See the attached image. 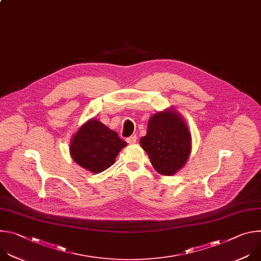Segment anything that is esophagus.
<instances>
[{
  "label": "esophagus",
  "mask_w": 261,
  "mask_h": 261,
  "mask_svg": "<svg viewBox=\"0 0 261 261\" xmlns=\"http://www.w3.org/2000/svg\"><path fill=\"white\" fill-rule=\"evenodd\" d=\"M136 140H137V137H136L135 135L130 136V137H128V138H127V142H128V143H130V144H134V143L136 142Z\"/></svg>",
  "instance_id": "34e87169"
}]
</instances>
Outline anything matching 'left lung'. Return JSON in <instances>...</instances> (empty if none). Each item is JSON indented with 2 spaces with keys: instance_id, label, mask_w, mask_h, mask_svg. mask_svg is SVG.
Here are the masks:
<instances>
[{
  "instance_id": "8db88e82",
  "label": "left lung",
  "mask_w": 261,
  "mask_h": 261,
  "mask_svg": "<svg viewBox=\"0 0 261 261\" xmlns=\"http://www.w3.org/2000/svg\"><path fill=\"white\" fill-rule=\"evenodd\" d=\"M140 145L153 167L162 175H172L187 162L191 153V134L180 115L170 108L154 115L147 123Z\"/></svg>"
}]
</instances>
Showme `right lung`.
<instances>
[{
	"instance_id": "right-lung-1",
	"label": "right lung",
	"mask_w": 261,
	"mask_h": 261,
	"mask_svg": "<svg viewBox=\"0 0 261 261\" xmlns=\"http://www.w3.org/2000/svg\"><path fill=\"white\" fill-rule=\"evenodd\" d=\"M127 142L96 119L89 120L74 134L70 143V155L80 166L100 173L116 162Z\"/></svg>"
}]
</instances>
